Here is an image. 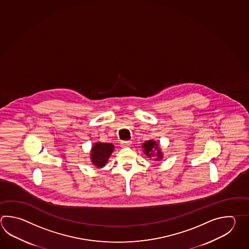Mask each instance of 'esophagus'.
<instances>
[{"mask_svg":"<svg viewBox=\"0 0 249 249\" xmlns=\"http://www.w3.org/2000/svg\"><path fill=\"white\" fill-rule=\"evenodd\" d=\"M130 144H131L130 141H122L121 142V146L123 148L128 147Z\"/></svg>","mask_w":249,"mask_h":249,"instance_id":"34e87169","label":"esophagus"}]
</instances>
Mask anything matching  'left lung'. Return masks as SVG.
<instances>
[{"label": "left lung", "instance_id": "obj_1", "mask_svg": "<svg viewBox=\"0 0 249 249\" xmlns=\"http://www.w3.org/2000/svg\"><path fill=\"white\" fill-rule=\"evenodd\" d=\"M142 148H143V152L147 155L148 157L151 158L155 156L156 159L155 160H160L163 157L162 152H160V146L157 142L153 140H148L145 142L142 143ZM155 149L157 152L154 154L153 151Z\"/></svg>", "mask_w": 249, "mask_h": 249}]
</instances>
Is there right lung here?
<instances>
[{"label":"right lung","mask_w":249,"mask_h":249,"mask_svg":"<svg viewBox=\"0 0 249 249\" xmlns=\"http://www.w3.org/2000/svg\"><path fill=\"white\" fill-rule=\"evenodd\" d=\"M114 150L112 143L109 142H95L92 146L90 152L91 162L97 167L101 168L106 166L108 159Z\"/></svg>","instance_id":"obj_1"}]
</instances>
